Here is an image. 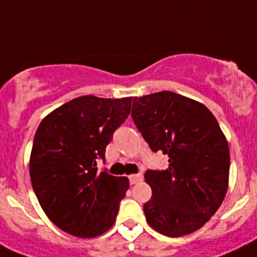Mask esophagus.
Returning <instances> with one entry per match:
<instances>
[{"instance_id":"obj_1","label":"esophagus","mask_w":257,"mask_h":257,"mask_svg":"<svg viewBox=\"0 0 257 257\" xmlns=\"http://www.w3.org/2000/svg\"><path fill=\"white\" fill-rule=\"evenodd\" d=\"M128 179H130V184H138L143 180V175L142 174L130 175V176H128Z\"/></svg>"}]
</instances>
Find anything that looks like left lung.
<instances>
[{
  "instance_id": "left-lung-1",
  "label": "left lung",
  "mask_w": 257,
  "mask_h": 257,
  "mask_svg": "<svg viewBox=\"0 0 257 257\" xmlns=\"http://www.w3.org/2000/svg\"><path fill=\"white\" fill-rule=\"evenodd\" d=\"M133 118L153 152L169 156V169L145 172L152 198L147 222L167 237L198 230L219 210L229 185L230 153L210 109L172 91L134 97Z\"/></svg>"
}]
</instances>
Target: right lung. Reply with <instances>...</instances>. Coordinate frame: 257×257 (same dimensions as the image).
Masks as SVG:
<instances>
[{
	"mask_svg": "<svg viewBox=\"0 0 257 257\" xmlns=\"http://www.w3.org/2000/svg\"><path fill=\"white\" fill-rule=\"evenodd\" d=\"M133 97L85 95L54 109L36 131L29 174L46 216L65 233L94 238L112 228L130 181L97 172L115 128L131 112Z\"/></svg>",
	"mask_w": 257,
	"mask_h": 257,
	"instance_id": "obj_1",
	"label": "right lung"
}]
</instances>
